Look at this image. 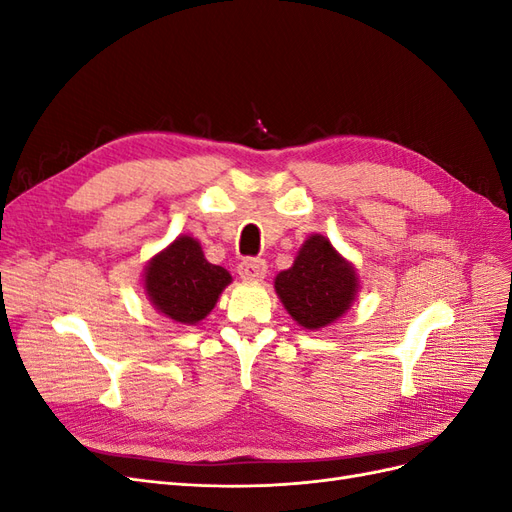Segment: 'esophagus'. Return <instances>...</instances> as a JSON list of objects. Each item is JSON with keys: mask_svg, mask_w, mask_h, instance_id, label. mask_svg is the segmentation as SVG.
I'll return each instance as SVG.
<instances>
[{"mask_svg": "<svg viewBox=\"0 0 512 512\" xmlns=\"http://www.w3.org/2000/svg\"><path fill=\"white\" fill-rule=\"evenodd\" d=\"M239 275H241V280L260 282L262 277L267 275V262L260 258H247L239 265Z\"/></svg>", "mask_w": 512, "mask_h": 512, "instance_id": "esophagus-1", "label": "esophagus"}]
</instances>
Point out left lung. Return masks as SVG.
<instances>
[{
    "mask_svg": "<svg viewBox=\"0 0 512 512\" xmlns=\"http://www.w3.org/2000/svg\"><path fill=\"white\" fill-rule=\"evenodd\" d=\"M275 292L299 327L318 331L342 318L359 297V275L324 235H309L292 267L275 275Z\"/></svg>",
    "mask_w": 512,
    "mask_h": 512,
    "instance_id": "left-lung-1",
    "label": "left lung"
}]
</instances>
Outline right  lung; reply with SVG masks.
<instances>
[{
  "label": "right lung",
  "mask_w": 512,
  "mask_h": 512,
  "mask_svg": "<svg viewBox=\"0 0 512 512\" xmlns=\"http://www.w3.org/2000/svg\"><path fill=\"white\" fill-rule=\"evenodd\" d=\"M230 282L232 275L211 265L198 239L190 235H179L143 271V290L156 312L188 327L211 314Z\"/></svg>",
  "instance_id": "1"
}]
</instances>
